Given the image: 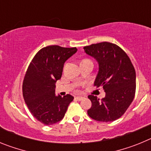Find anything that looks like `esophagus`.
<instances>
[{
	"label": "esophagus",
	"mask_w": 151,
	"mask_h": 151,
	"mask_svg": "<svg viewBox=\"0 0 151 151\" xmlns=\"http://www.w3.org/2000/svg\"><path fill=\"white\" fill-rule=\"evenodd\" d=\"M76 99L77 101H82V100L85 99V97H82V96H77V97H76Z\"/></svg>",
	"instance_id": "1"
}]
</instances>
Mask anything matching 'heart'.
<instances>
[{
    "label": "heart",
    "mask_w": 151,
    "mask_h": 151,
    "mask_svg": "<svg viewBox=\"0 0 151 151\" xmlns=\"http://www.w3.org/2000/svg\"><path fill=\"white\" fill-rule=\"evenodd\" d=\"M88 60V59H85V60Z\"/></svg>",
    "instance_id": "heart-1"
}]
</instances>
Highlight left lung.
I'll return each instance as SVG.
<instances>
[{
	"instance_id": "left-lung-1",
	"label": "left lung",
	"mask_w": 151,
	"mask_h": 151,
	"mask_svg": "<svg viewBox=\"0 0 151 151\" xmlns=\"http://www.w3.org/2000/svg\"><path fill=\"white\" fill-rule=\"evenodd\" d=\"M85 53L94 57L99 71L94 86H102L106 95L99 99L89 95L91 107L88 114L100 122H112L120 118L132 102L136 90V74L127 54L110 42H101L84 47Z\"/></svg>"
}]
</instances>
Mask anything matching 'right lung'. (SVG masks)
Returning a JSON list of instances; mask_svg holds the SVG:
<instances>
[{
	"label": "right lung",
	"instance_id": "add662e5",
	"mask_svg": "<svg viewBox=\"0 0 151 151\" xmlns=\"http://www.w3.org/2000/svg\"><path fill=\"white\" fill-rule=\"evenodd\" d=\"M77 51L76 47L50 45L35 55L22 82V95L33 116L47 125L62 120L74 97L55 94V83L62 76L64 63Z\"/></svg>",
	"mask_w": 151,
	"mask_h": 151
}]
</instances>
